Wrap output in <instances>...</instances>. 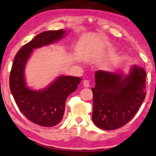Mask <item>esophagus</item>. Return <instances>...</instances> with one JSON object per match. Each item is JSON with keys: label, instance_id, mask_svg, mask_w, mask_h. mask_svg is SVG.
Instances as JSON below:
<instances>
[{"label": "esophagus", "instance_id": "obj_1", "mask_svg": "<svg viewBox=\"0 0 156 156\" xmlns=\"http://www.w3.org/2000/svg\"><path fill=\"white\" fill-rule=\"evenodd\" d=\"M83 86L85 87H90V81L87 80H85L83 81Z\"/></svg>", "mask_w": 156, "mask_h": 156}]
</instances>
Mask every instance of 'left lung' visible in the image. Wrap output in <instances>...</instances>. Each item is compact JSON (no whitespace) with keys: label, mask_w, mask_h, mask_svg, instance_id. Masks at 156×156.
<instances>
[{"label":"left lung","mask_w":156,"mask_h":156,"mask_svg":"<svg viewBox=\"0 0 156 156\" xmlns=\"http://www.w3.org/2000/svg\"><path fill=\"white\" fill-rule=\"evenodd\" d=\"M93 87L92 121L104 130L126 125L137 112L146 97V73L136 65L127 75L99 70Z\"/></svg>","instance_id":"obj_1"}]
</instances>
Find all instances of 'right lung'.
<instances>
[{
  "label": "right lung",
  "mask_w": 156,
  "mask_h": 156,
  "mask_svg": "<svg viewBox=\"0 0 156 156\" xmlns=\"http://www.w3.org/2000/svg\"><path fill=\"white\" fill-rule=\"evenodd\" d=\"M65 33L60 29L37 35L18 51L12 66L10 88L16 104L28 120L43 127L55 126L62 121L67 97L77 90L81 78L60 76L48 87L37 91L27 86L24 69L34 49L59 41Z\"/></svg>",
  "instance_id": "right-lung-1"
}]
</instances>
